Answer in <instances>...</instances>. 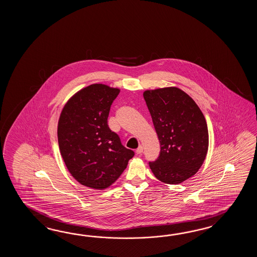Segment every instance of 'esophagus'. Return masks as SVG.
Returning <instances> with one entry per match:
<instances>
[{
	"instance_id": "esophagus-1",
	"label": "esophagus",
	"mask_w": 257,
	"mask_h": 257,
	"mask_svg": "<svg viewBox=\"0 0 257 257\" xmlns=\"http://www.w3.org/2000/svg\"><path fill=\"white\" fill-rule=\"evenodd\" d=\"M142 152H143V147H142V145H140L136 150V153L137 154H141Z\"/></svg>"
}]
</instances>
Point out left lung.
<instances>
[{"instance_id": "left-lung-1", "label": "left lung", "mask_w": 257, "mask_h": 257, "mask_svg": "<svg viewBox=\"0 0 257 257\" xmlns=\"http://www.w3.org/2000/svg\"><path fill=\"white\" fill-rule=\"evenodd\" d=\"M143 96L161 147L150 168L161 182L178 185L196 175L207 156L205 116L196 102L175 86L146 90Z\"/></svg>"}]
</instances>
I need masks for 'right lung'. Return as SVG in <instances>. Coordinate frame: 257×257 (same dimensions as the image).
<instances>
[{"instance_id": "add662e5", "label": "right lung", "mask_w": 257, "mask_h": 257, "mask_svg": "<svg viewBox=\"0 0 257 257\" xmlns=\"http://www.w3.org/2000/svg\"><path fill=\"white\" fill-rule=\"evenodd\" d=\"M119 92L103 83L82 88L67 101L58 122L67 169L81 185L96 190L115 183L134 156L107 125L110 106Z\"/></svg>"}]
</instances>
